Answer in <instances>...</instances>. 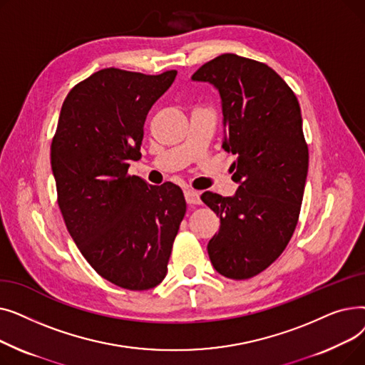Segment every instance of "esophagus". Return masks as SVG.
Wrapping results in <instances>:
<instances>
[{
    "mask_svg": "<svg viewBox=\"0 0 365 365\" xmlns=\"http://www.w3.org/2000/svg\"><path fill=\"white\" fill-rule=\"evenodd\" d=\"M185 200L189 205H197V204H201V198H200V192H197V190L194 189H187L185 190Z\"/></svg>",
    "mask_w": 365,
    "mask_h": 365,
    "instance_id": "obj_1",
    "label": "esophagus"
}]
</instances>
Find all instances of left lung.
<instances>
[{
    "label": "left lung",
    "mask_w": 365,
    "mask_h": 365,
    "mask_svg": "<svg viewBox=\"0 0 365 365\" xmlns=\"http://www.w3.org/2000/svg\"><path fill=\"white\" fill-rule=\"evenodd\" d=\"M192 81L219 91L222 148L237 155L240 185L232 197L201 195L220 217L208 256L220 275L248 279L279 257L297 225L309 165L300 105L274 69L231 53L202 65Z\"/></svg>",
    "instance_id": "8db88e82"
}]
</instances>
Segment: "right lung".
I'll use <instances>...</instances> for the list:
<instances>
[{"label":"right lung","instance_id":"right-lung-1","mask_svg":"<svg viewBox=\"0 0 365 365\" xmlns=\"http://www.w3.org/2000/svg\"><path fill=\"white\" fill-rule=\"evenodd\" d=\"M176 75L115 68L93 73L68 93L51 142L57 198L72 240L96 272L133 292L165 278L186 213L179 186L127 175L140 157L146 115Z\"/></svg>","mask_w":365,"mask_h":365}]
</instances>
